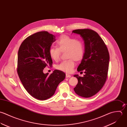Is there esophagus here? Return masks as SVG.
<instances>
[{"label": "esophagus", "mask_w": 127, "mask_h": 127, "mask_svg": "<svg viewBox=\"0 0 127 127\" xmlns=\"http://www.w3.org/2000/svg\"><path fill=\"white\" fill-rule=\"evenodd\" d=\"M65 77H66V78H70L71 77V75L69 74H66Z\"/></svg>", "instance_id": "1"}]
</instances>
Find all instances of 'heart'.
Listing matches in <instances>:
<instances>
[{
    "mask_svg": "<svg viewBox=\"0 0 127 127\" xmlns=\"http://www.w3.org/2000/svg\"><path fill=\"white\" fill-rule=\"evenodd\" d=\"M57 48H51L49 54L52 59L58 61L60 58L61 52L66 51L67 57L69 59L58 64L56 68L61 71L70 73L75 65V61H81L84 55V45L80 40L69 37L66 35H62L56 42Z\"/></svg>",
    "mask_w": 127,
    "mask_h": 127,
    "instance_id": "1",
    "label": "heart"
}]
</instances>
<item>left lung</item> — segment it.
Instances as JSON below:
<instances>
[{
  "label": "left lung",
  "instance_id": "obj_1",
  "mask_svg": "<svg viewBox=\"0 0 127 127\" xmlns=\"http://www.w3.org/2000/svg\"><path fill=\"white\" fill-rule=\"evenodd\" d=\"M72 33L79 34L85 45L84 55L77 71L83 70L85 74L83 77L78 74L74 75L78 79L74 90L80 96L90 97L97 93L106 81L109 52L104 41L95 32L90 29H79L73 31Z\"/></svg>",
  "mask_w": 127,
  "mask_h": 127
}]
</instances>
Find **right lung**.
<instances>
[{
    "label": "right lung",
    "mask_w": 127,
    "mask_h": 127,
    "mask_svg": "<svg viewBox=\"0 0 127 127\" xmlns=\"http://www.w3.org/2000/svg\"><path fill=\"white\" fill-rule=\"evenodd\" d=\"M55 41V36L47 32H38L25 39L18 51L19 77L27 91L37 99L45 100L53 96L65 77L64 72L57 69L50 75L43 73L46 66L52 65L49 50Z\"/></svg>",
    "instance_id": "add662e5"
}]
</instances>
